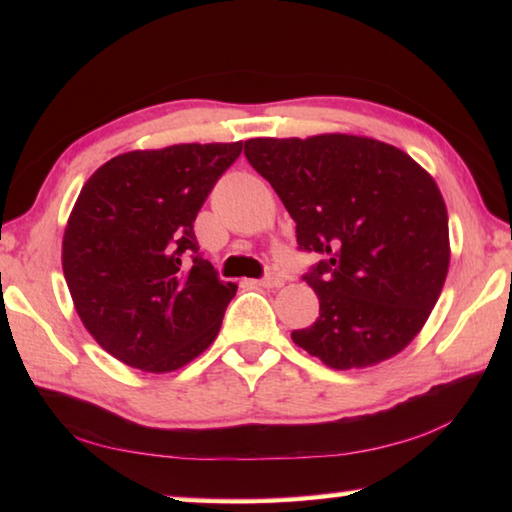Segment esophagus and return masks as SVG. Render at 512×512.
I'll return each mask as SVG.
<instances>
[{
	"label": "esophagus",
	"instance_id": "34e87169",
	"mask_svg": "<svg viewBox=\"0 0 512 512\" xmlns=\"http://www.w3.org/2000/svg\"><path fill=\"white\" fill-rule=\"evenodd\" d=\"M257 284H259V287H264V289H280L284 284V277L280 273H268Z\"/></svg>",
	"mask_w": 512,
	"mask_h": 512
}]
</instances>
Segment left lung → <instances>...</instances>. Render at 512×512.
Listing matches in <instances>:
<instances>
[{"label": "left lung", "instance_id": "1", "mask_svg": "<svg viewBox=\"0 0 512 512\" xmlns=\"http://www.w3.org/2000/svg\"><path fill=\"white\" fill-rule=\"evenodd\" d=\"M244 153L296 221L298 246L323 255L305 280L316 323L293 343L334 370L400 354L427 323L449 268L443 194L411 155L372 137H253Z\"/></svg>", "mask_w": 512, "mask_h": 512}]
</instances>
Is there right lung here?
Wrapping results in <instances>:
<instances>
[{
  "label": "right lung",
  "mask_w": 512,
  "mask_h": 512,
  "mask_svg": "<svg viewBox=\"0 0 512 512\" xmlns=\"http://www.w3.org/2000/svg\"><path fill=\"white\" fill-rule=\"evenodd\" d=\"M244 142L128 151L92 173L63 237L76 314L103 350L173 372L210 348L237 284L198 253L194 221Z\"/></svg>",
  "instance_id": "1"
}]
</instances>
